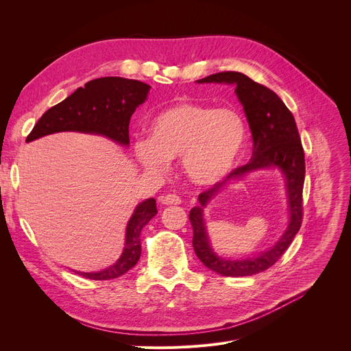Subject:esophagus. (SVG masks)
<instances>
[{
	"instance_id": "obj_1",
	"label": "esophagus",
	"mask_w": 351,
	"mask_h": 351,
	"mask_svg": "<svg viewBox=\"0 0 351 351\" xmlns=\"http://www.w3.org/2000/svg\"><path fill=\"white\" fill-rule=\"evenodd\" d=\"M159 202H160L162 205H179L180 204V197L173 195V193H168V195L160 196Z\"/></svg>"
}]
</instances>
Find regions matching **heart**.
Wrapping results in <instances>:
<instances>
[{"label": "heart", "mask_w": 351, "mask_h": 351, "mask_svg": "<svg viewBox=\"0 0 351 351\" xmlns=\"http://www.w3.org/2000/svg\"><path fill=\"white\" fill-rule=\"evenodd\" d=\"M151 139H139L134 151L142 168L154 176H166L172 160L180 159L186 178L200 188L222 183L243 156L247 125L232 108L179 102L152 119Z\"/></svg>", "instance_id": "b5f03b06"}]
</instances>
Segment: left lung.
Wrapping results in <instances>:
<instances>
[{
  "instance_id": "8db88e82",
  "label": "left lung",
  "mask_w": 351,
  "mask_h": 351,
  "mask_svg": "<svg viewBox=\"0 0 351 351\" xmlns=\"http://www.w3.org/2000/svg\"><path fill=\"white\" fill-rule=\"evenodd\" d=\"M196 82L236 85L234 92L239 102L243 105L252 132L253 154L249 163L236 168L222 183L199 195V206L192 208L189 213L193 228L192 245L195 253L202 263L217 274L241 278V276L261 273L280 259L302 226V195L306 166L296 121L285 102L271 89L252 81L242 72H217ZM262 169H279L285 178L289 206L288 228L280 241L267 251L242 260H226L219 256L211 247L206 232L203 209L212 198L232 182Z\"/></svg>"
}]
</instances>
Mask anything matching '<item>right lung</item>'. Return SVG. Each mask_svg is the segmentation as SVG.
<instances>
[{
	"mask_svg": "<svg viewBox=\"0 0 351 351\" xmlns=\"http://www.w3.org/2000/svg\"><path fill=\"white\" fill-rule=\"evenodd\" d=\"M149 89L151 85L121 77L92 80L62 102L49 108L35 123L27 142L73 131L102 135L122 146H129V121L135 109L146 101ZM156 213L154 197L141 202L128 220L125 247L119 259L99 271H73L90 280H109L131 270L141 257V232Z\"/></svg>",
	"mask_w": 351,
	"mask_h": 351,
	"instance_id": "1",
	"label": "right lung"
}]
</instances>
